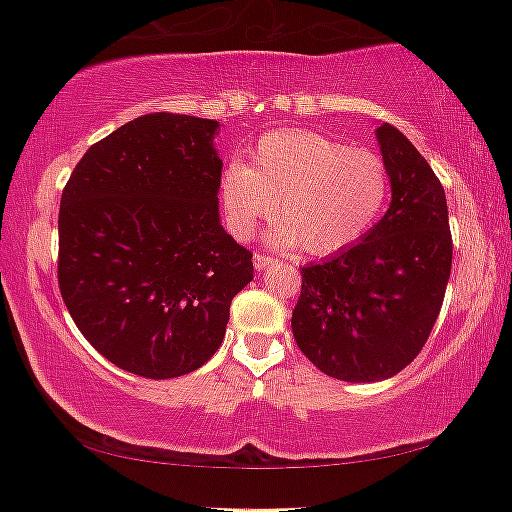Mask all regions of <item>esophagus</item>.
I'll return each mask as SVG.
<instances>
[{
  "label": "esophagus",
  "mask_w": 512,
  "mask_h": 512,
  "mask_svg": "<svg viewBox=\"0 0 512 512\" xmlns=\"http://www.w3.org/2000/svg\"><path fill=\"white\" fill-rule=\"evenodd\" d=\"M273 262H276V259H273L271 255H266V253H257V255L253 257V264H255L257 271H264L266 266H271Z\"/></svg>",
  "instance_id": "1"
}]
</instances>
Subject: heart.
Masks as SVG:
<instances>
[{"instance_id": "obj_1", "label": "heart", "mask_w": 512, "mask_h": 512, "mask_svg": "<svg viewBox=\"0 0 512 512\" xmlns=\"http://www.w3.org/2000/svg\"><path fill=\"white\" fill-rule=\"evenodd\" d=\"M392 176L369 148H348L327 134L285 129L257 141L246 164L222 176V208L232 232L248 239L259 220L280 222L269 239L313 257L355 246L383 218Z\"/></svg>"}]
</instances>
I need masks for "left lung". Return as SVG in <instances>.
I'll use <instances>...</instances> for the list:
<instances>
[{
	"label": "left lung",
	"instance_id": "left-lung-1",
	"mask_svg": "<svg viewBox=\"0 0 512 512\" xmlns=\"http://www.w3.org/2000/svg\"><path fill=\"white\" fill-rule=\"evenodd\" d=\"M392 204L362 241L301 266L292 311L299 350L345 383H376L413 362L441 313L452 266L443 185L390 122L376 129Z\"/></svg>",
	"mask_w": 512,
	"mask_h": 512
}]
</instances>
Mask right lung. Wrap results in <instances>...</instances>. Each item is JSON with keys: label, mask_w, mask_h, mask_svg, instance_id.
<instances>
[{"label": "right lung", "mask_w": 512, "mask_h": 512, "mask_svg": "<svg viewBox=\"0 0 512 512\" xmlns=\"http://www.w3.org/2000/svg\"><path fill=\"white\" fill-rule=\"evenodd\" d=\"M218 120L148 113L81 157L60 201L57 283L81 334L150 380L215 355L253 253L220 225Z\"/></svg>", "instance_id": "1"}]
</instances>
